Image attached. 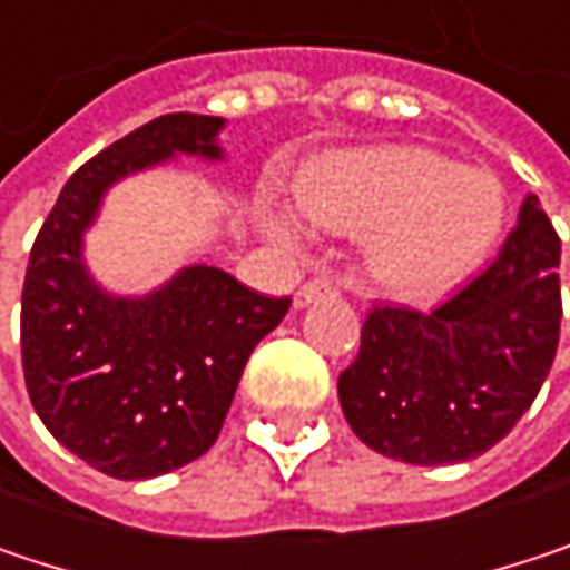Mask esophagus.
<instances>
[{
	"instance_id": "obj_1",
	"label": "esophagus",
	"mask_w": 570,
	"mask_h": 570,
	"mask_svg": "<svg viewBox=\"0 0 570 570\" xmlns=\"http://www.w3.org/2000/svg\"><path fill=\"white\" fill-rule=\"evenodd\" d=\"M324 295H337V282L334 278H307L305 285L298 288V295H295V305L305 307L311 302H317V298H324Z\"/></svg>"
}]
</instances>
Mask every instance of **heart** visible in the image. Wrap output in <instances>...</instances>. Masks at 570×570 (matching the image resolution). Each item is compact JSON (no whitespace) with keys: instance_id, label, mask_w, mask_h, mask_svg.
Listing matches in <instances>:
<instances>
[{"instance_id":"obj_1","label":"heart","mask_w":570,"mask_h":570,"mask_svg":"<svg viewBox=\"0 0 570 570\" xmlns=\"http://www.w3.org/2000/svg\"><path fill=\"white\" fill-rule=\"evenodd\" d=\"M298 207L327 233L366 236L370 268L399 295H438L461 282L497 243L507 197L480 168H458L419 145H370L307 165L295 184ZM265 229L295 246L298 229L268 214Z\"/></svg>"}]
</instances>
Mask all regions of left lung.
<instances>
[{"label": "left lung", "mask_w": 570, "mask_h": 570, "mask_svg": "<svg viewBox=\"0 0 570 570\" xmlns=\"http://www.w3.org/2000/svg\"><path fill=\"white\" fill-rule=\"evenodd\" d=\"M561 239L529 194L497 259L434 311L370 307L337 380L353 434L402 464H461L529 412L561 334Z\"/></svg>", "instance_id": "obj_1"}]
</instances>
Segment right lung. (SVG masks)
<instances>
[{"label":"right lung","instance_id":"add662e5","mask_svg":"<svg viewBox=\"0 0 570 570\" xmlns=\"http://www.w3.org/2000/svg\"><path fill=\"white\" fill-rule=\"evenodd\" d=\"M220 116L168 112L102 148L63 184L21 288V370L45 428L116 480H148L217 441L249 353L288 314L214 265L145 298H112L80 259L102 190L175 151L220 158Z\"/></svg>","mask_w":570,"mask_h":570}]
</instances>
